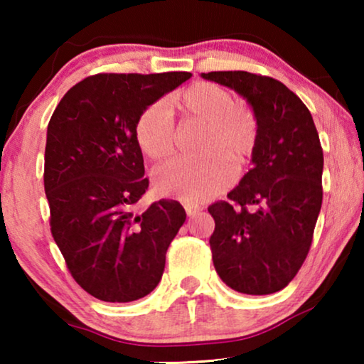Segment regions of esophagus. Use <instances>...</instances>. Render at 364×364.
<instances>
[{"mask_svg":"<svg viewBox=\"0 0 364 364\" xmlns=\"http://www.w3.org/2000/svg\"><path fill=\"white\" fill-rule=\"evenodd\" d=\"M183 208H186V212H187L188 217H193V215H197V213L202 212V208L198 207V205H193V203H186V205H183Z\"/></svg>","mask_w":364,"mask_h":364,"instance_id":"obj_1","label":"esophagus"}]
</instances>
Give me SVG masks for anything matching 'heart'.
<instances>
[{"label":"heart","instance_id":"b5f03b06","mask_svg":"<svg viewBox=\"0 0 364 364\" xmlns=\"http://www.w3.org/2000/svg\"><path fill=\"white\" fill-rule=\"evenodd\" d=\"M188 121L203 124L198 159H176L156 172V187L162 196L183 202H203L218 196L235 181V161L247 166L260 141L255 111L227 87L215 82H196L173 97ZM136 142L151 161H164L176 149V124L166 102L149 104L136 122Z\"/></svg>","mask_w":364,"mask_h":364}]
</instances>
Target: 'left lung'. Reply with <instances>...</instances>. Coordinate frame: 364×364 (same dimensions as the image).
Listing matches in <instances>:
<instances>
[{"mask_svg":"<svg viewBox=\"0 0 364 364\" xmlns=\"http://www.w3.org/2000/svg\"><path fill=\"white\" fill-rule=\"evenodd\" d=\"M243 96L260 122L253 167L208 205L213 267L238 293L280 291L310 252L323 200V149L301 99L277 79L247 71L203 73Z\"/></svg>","mask_w":364,"mask_h":364,"instance_id":"left-lung-1","label":"left lung"}]
</instances>
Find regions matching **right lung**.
Listing matches in <instances>:
<instances>
[{"mask_svg":"<svg viewBox=\"0 0 364 364\" xmlns=\"http://www.w3.org/2000/svg\"><path fill=\"white\" fill-rule=\"evenodd\" d=\"M191 76L94 74L64 94L48 124L44 192L51 233L71 277L97 300L127 303L149 295L186 222L176 200L132 210L149 188L134 131L149 104Z\"/></svg>","mask_w":364,"mask_h":364,"instance_id":"add662e5","label":"right lung"}]
</instances>
